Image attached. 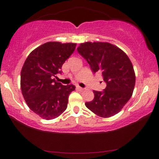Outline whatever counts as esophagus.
<instances>
[{
	"label": "esophagus",
	"mask_w": 159,
	"mask_h": 159,
	"mask_svg": "<svg viewBox=\"0 0 159 159\" xmlns=\"http://www.w3.org/2000/svg\"><path fill=\"white\" fill-rule=\"evenodd\" d=\"M77 89H78V90H79L80 91H83V90H84V88H81V87H79V86L77 87Z\"/></svg>",
	"instance_id": "obj_1"
}]
</instances>
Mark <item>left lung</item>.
Returning a JSON list of instances; mask_svg holds the SVG:
<instances>
[{
	"label": "left lung",
	"mask_w": 159,
	"mask_h": 159,
	"mask_svg": "<svg viewBox=\"0 0 159 159\" xmlns=\"http://www.w3.org/2000/svg\"><path fill=\"white\" fill-rule=\"evenodd\" d=\"M77 51L93 72L101 71L106 83L103 92L93 90L94 99L86 102V107L103 118L118 114L132 97L135 84V74L129 57L109 43H81Z\"/></svg>",
	"instance_id": "8db88e82"
}]
</instances>
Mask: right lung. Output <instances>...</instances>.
Masks as SVG:
<instances>
[{
    "label": "right lung",
    "instance_id": "1",
    "mask_svg": "<svg viewBox=\"0 0 159 159\" xmlns=\"http://www.w3.org/2000/svg\"><path fill=\"white\" fill-rule=\"evenodd\" d=\"M76 43L48 42L33 50L21 71V90L27 106L46 120L60 116L67 108L73 84L63 85L53 77L75 51Z\"/></svg>",
    "mask_w": 159,
    "mask_h": 159
}]
</instances>
